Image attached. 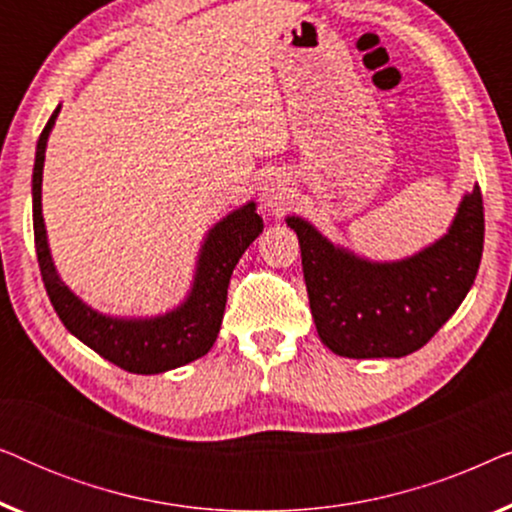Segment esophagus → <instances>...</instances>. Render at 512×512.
<instances>
[{"mask_svg": "<svg viewBox=\"0 0 512 512\" xmlns=\"http://www.w3.org/2000/svg\"><path fill=\"white\" fill-rule=\"evenodd\" d=\"M291 198V188L286 186L284 179L268 177L261 186V202L268 209H282Z\"/></svg>", "mask_w": 512, "mask_h": 512, "instance_id": "34e87169", "label": "esophagus"}]
</instances>
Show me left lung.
Returning a JSON list of instances; mask_svg holds the SVG:
<instances>
[{"label": "left lung", "mask_w": 512, "mask_h": 512, "mask_svg": "<svg viewBox=\"0 0 512 512\" xmlns=\"http://www.w3.org/2000/svg\"><path fill=\"white\" fill-rule=\"evenodd\" d=\"M286 223L298 235L319 338L349 359H401L424 347L473 286L485 242L480 186L459 205L450 233L398 263L356 258L298 216Z\"/></svg>", "instance_id": "1"}]
</instances>
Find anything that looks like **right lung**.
Segmentation results:
<instances>
[{
  "label": "right lung",
  "instance_id": "add662e5",
  "mask_svg": "<svg viewBox=\"0 0 512 512\" xmlns=\"http://www.w3.org/2000/svg\"><path fill=\"white\" fill-rule=\"evenodd\" d=\"M60 107L48 118L37 142L32 174V219L34 247L44 279L46 293L53 310L65 328L83 345L95 349L102 359L137 375L165 373V370L186 366L212 349L219 335L223 310H226L228 284L237 261L263 230V219L256 214V205L249 202L237 212L216 223L200 251L198 272L191 296L177 310L156 319H114L90 310L81 303L55 275L51 254L46 244L44 216H41V174H44L46 139L51 132Z\"/></svg>",
  "mask_w": 512,
  "mask_h": 512
}]
</instances>
